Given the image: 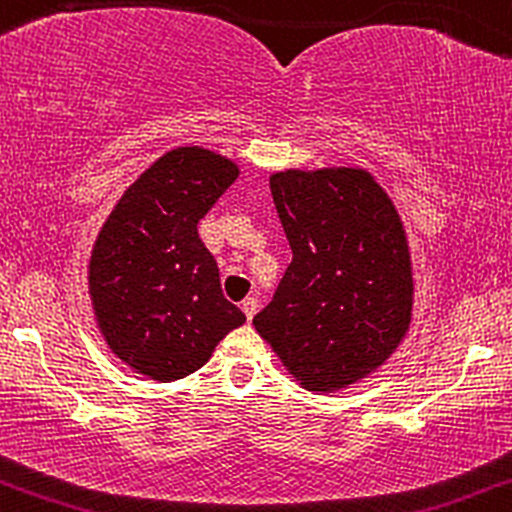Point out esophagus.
Masks as SVG:
<instances>
[{
  "label": "esophagus",
  "instance_id": "34e87169",
  "mask_svg": "<svg viewBox=\"0 0 512 512\" xmlns=\"http://www.w3.org/2000/svg\"><path fill=\"white\" fill-rule=\"evenodd\" d=\"M241 310H244L246 320H254L256 310H258V300L256 298H246L244 303H241Z\"/></svg>",
  "mask_w": 512,
  "mask_h": 512
}]
</instances>
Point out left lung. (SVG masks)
Wrapping results in <instances>:
<instances>
[{
  "instance_id": "1",
  "label": "left lung",
  "mask_w": 512,
  "mask_h": 512,
  "mask_svg": "<svg viewBox=\"0 0 512 512\" xmlns=\"http://www.w3.org/2000/svg\"><path fill=\"white\" fill-rule=\"evenodd\" d=\"M293 261L256 333L310 392H335L389 360L412 323V256L392 199L357 167L271 175Z\"/></svg>"
}]
</instances>
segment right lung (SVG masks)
<instances>
[{
  "label": "right lung",
  "mask_w": 512,
  "mask_h": 512,
  "mask_svg": "<svg viewBox=\"0 0 512 512\" xmlns=\"http://www.w3.org/2000/svg\"><path fill=\"white\" fill-rule=\"evenodd\" d=\"M239 167L204 147H177L125 189L88 263V293L105 342L157 382L204 367L246 315L224 298L197 224Z\"/></svg>",
  "instance_id": "obj_1"
}]
</instances>
